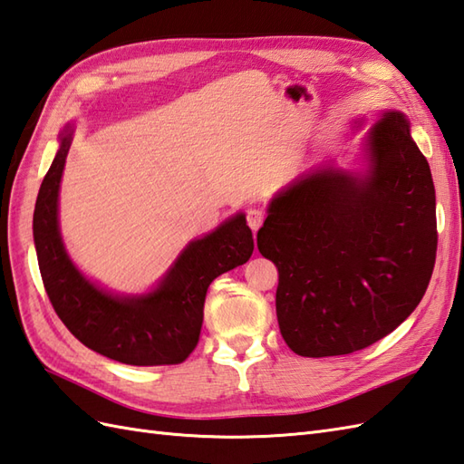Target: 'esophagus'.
Masks as SVG:
<instances>
[{
  "label": "esophagus",
  "instance_id": "1",
  "mask_svg": "<svg viewBox=\"0 0 464 464\" xmlns=\"http://www.w3.org/2000/svg\"><path fill=\"white\" fill-rule=\"evenodd\" d=\"M263 221H265V213L261 209H249V211H246V225H249L253 231L261 229Z\"/></svg>",
  "mask_w": 464,
  "mask_h": 464
}]
</instances>
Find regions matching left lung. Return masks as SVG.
I'll return each mask as SVG.
<instances>
[{
    "label": "left lung",
    "mask_w": 464,
    "mask_h": 464,
    "mask_svg": "<svg viewBox=\"0 0 464 464\" xmlns=\"http://www.w3.org/2000/svg\"><path fill=\"white\" fill-rule=\"evenodd\" d=\"M365 148V174L306 171L271 201L256 233L278 268V328L306 358L382 340L421 303L433 275L435 186L407 118L385 112Z\"/></svg>",
    "instance_id": "left-lung-1"
}]
</instances>
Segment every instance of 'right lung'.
Here are the masks:
<instances>
[{"label": "right lung", "mask_w": 464, "mask_h": 464, "mask_svg": "<svg viewBox=\"0 0 464 464\" xmlns=\"http://www.w3.org/2000/svg\"><path fill=\"white\" fill-rule=\"evenodd\" d=\"M72 130L43 178L34 213V239L43 285L63 324L86 348L128 365L181 363L199 342L203 303L213 278L246 263L255 243L239 213L203 239L191 241L154 293L114 296L79 273L64 251L57 206Z\"/></svg>", "instance_id": "obj_1"}]
</instances>
